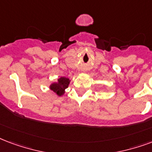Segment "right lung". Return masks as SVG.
Returning a JSON list of instances; mask_svg holds the SVG:
<instances>
[{"label": "right lung", "mask_w": 152, "mask_h": 152, "mask_svg": "<svg viewBox=\"0 0 152 152\" xmlns=\"http://www.w3.org/2000/svg\"><path fill=\"white\" fill-rule=\"evenodd\" d=\"M70 83V80L66 77H61L57 80V82L56 83H53L50 85V89L52 91L55 92L56 94L61 96L64 94L65 92V89L67 88L69 85Z\"/></svg>", "instance_id": "obj_1"}]
</instances>
